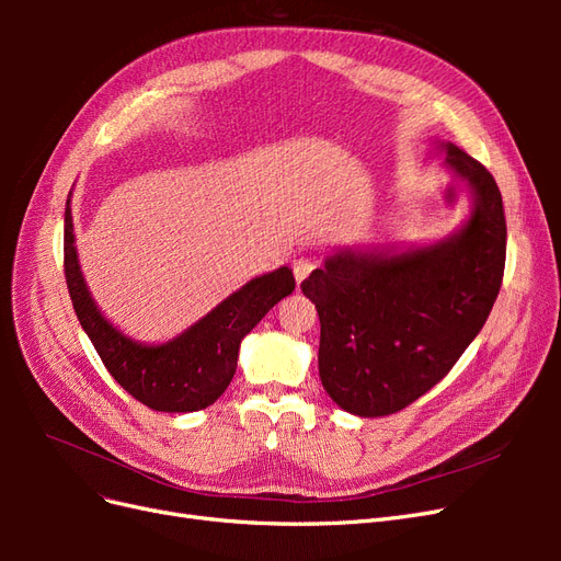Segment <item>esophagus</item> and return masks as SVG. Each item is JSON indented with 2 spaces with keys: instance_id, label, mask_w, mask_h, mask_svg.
I'll list each match as a JSON object with an SVG mask.
<instances>
[{
  "instance_id": "obj_1",
  "label": "esophagus",
  "mask_w": 561,
  "mask_h": 561,
  "mask_svg": "<svg viewBox=\"0 0 561 561\" xmlns=\"http://www.w3.org/2000/svg\"><path fill=\"white\" fill-rule=\"evenodd\" d=\"M313 268H316V264H313L311 260H307V257H299V260H295L293 271H295V280H297V285H301L304 280H307Z\"/></svg>"
}]
</instances>
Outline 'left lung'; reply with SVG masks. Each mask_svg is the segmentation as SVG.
Returning <instances> with one entry per match:
<instances>
[{"label":"left lung","mask_w":561,"mask_h":561,"mask_svg":"<svg viewBox=\"0 0 561 561\" xmlns=\"http://www.w3.org/2000/svg\"><path fill=\"white\" fill-rule=\"evenodd\" d=\"M439 147L472 194L461 229L404 252L339 250L301 283L320 318L322 388L355 416L396 414L428 393L480 334L501 290L499 184L463 149Z\"/></svg>","instance_id":"obj_1"}]
</instances>
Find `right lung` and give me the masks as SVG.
<instances>
[{"label": "right lung", "mask_w": 561, "mask_h": 561, "mask_svg": "<svg viewBox=\"0 0 561 561\" xmlns=\"http://www.w3.org/2000/svg\"><path fill=\"white\" fill-rule=\"evenodd\" d=\"M65 280L81 328L114 381L149 410L171 414L206 410L222 396L233 379L243 336L295 290L293 271L280 266L245 283L171 342L138 344L105 320L83 283L70 201L65 206Z\"/></svg>", "instance_id": "obj_1"}]
</instances>
